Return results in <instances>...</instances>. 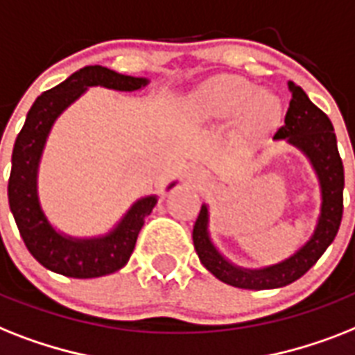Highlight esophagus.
Masks as SVG:
<instances>
[{
	"label": "esophagus",
	"instance_id": "obj_1",
	"mask_svg": "<svg viewBox=\"0 0 355 355\" xmlns=\"http://www.w3.org/2000/svg\"><path fill=\"white\" fill-rule=\"evenodd\" d=\"M187 175H189V180H193L195 184H206L207 182V175L202 168H191Z\"/></svg>",
	"mask_w": 355,
	"mask_h": 355
}]
</instances>
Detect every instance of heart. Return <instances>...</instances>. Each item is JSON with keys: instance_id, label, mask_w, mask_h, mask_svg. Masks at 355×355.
Segmentation results:
<instances>
[{"instance_id": "1", "label": "heart", "mask_w": 355, "mask_h": 355, "mask_svg": "<svg viewBox=\"0 0 355 355\" xmlns=\"http://www.w3.org/2000/svg\"><path fill=\"white\" fill-rule=\"evenodd\" d=\"M191 112L202 122H233L241 118L248 131H266L281 120L282 105L275 94L261 91L243 76H220L195 94Z\"/></svg>"}]
</instances>
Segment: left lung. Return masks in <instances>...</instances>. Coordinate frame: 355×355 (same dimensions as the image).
I'll return each instance as SVG.
<instances>
[{
    "mask_svg": "<svg viewBox=\"0 0 355 355\" xmlns=\"http://www.w3.org/2000/svg\"><path fill=\"white\" fill-rule=\"evenodd\" d=\"M292 100L284 116V125L275 132V140H284L297 146L312 162L321 182V217L312 239L295 255L281 264L264 270H243L230 264L215 250L207 237V207L202 206L197 223L193 226V244L204 266L218 279L244 290H268L286 286L302 277L319 261L339 232L343 218V187L345 171L337 151V140L330 118L310 102L299 85L290 82Z\"/></svg>",
    "mask_w": 355,
    "mask_h": 355,
    "instance_id": "1",
    "label": "left lung"
}]
</instances>
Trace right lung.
I'll list each match as a JSON object with an SVG mask.
<instances>
[{
    "label": "right lung",
    "instance_id": "1",
    "mask_svg": "<svg viewBox=\"0 0 355 355\" xmlns=\"http://www.w3.org/2000/svg\"><path fill=\"white\" fill-rule=\"evenodd\" d=\"M146 78L125 76L102 65H89L36 98L12 149L8 178V206L19 235L34 259L65 277L93 279L116 272L128 264L144 220L157 204L155 197L138 200L107 237L93 241L67 239L54 232L43 215L36 191V173L43 146L54 120L87 87L102 85L114 91H137Z\"/></svg>",
    "mask_w": 355,
    "mask_h": 355
}]
</instances>
